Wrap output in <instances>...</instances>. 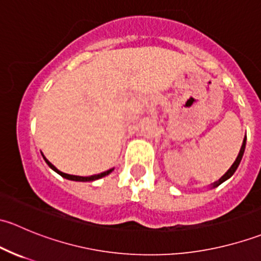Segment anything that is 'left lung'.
Listing matches in <instances>:
<instances>
[{
  "instance_id": "obj_1",
  "label": "left lung",
  "mask_w": 261,
  "mask_h": 261,
  "mask_svg": "<svg viewBox=\"0 0 261 261\" xmlns=\"http://www.w3.org/2000/svg\"><path fill=\"white\" fill-rule=\"evenodd\" d=\"M245 145H246V138L244 139L243 146H241V149H240V152H239V155H238V158H236L235 163H233V164L231 165V168H230V169L227 170V172H226V174H225V175H222V177H221L220 179H218L217 181H215V184H213V187H217V186H220V184L222 183V181H225L226 179H228V178H230L231 175H232L233 173H235V170L238 169L239 164H240L241 159H243V155H244V151H245Z\"/></svg>"
}]
</instances>
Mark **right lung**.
<instances>
[{
    "label": "right lung",
    "instance_id": "1",
    "mask_svg": "<svg viewBox=\"0 0 261 261\" xmlns=\"http://www.w3.org/2000/svg\"><path fill=\"white\" fill-rule=\"evenodd\" d=\"M44 159H45V162L48 163V165L50 168H51L53 170H55V172L58 173V174L62 175L63 178H67V179H70V180H78V181H89V180H96V179H99V178L102 177H106V175H109L110 173L112 172L114 169H110V170H106V172L103 173H99V174H96V175H91V177H78V175H70V174H67V173H63L60 172V170H58L57 168L54 167V165L51 164V163L49 162L48 159H46L45 156H44Z\"/></svg>",
    "mask_w": 261,
    "mask_h": 261
}]
</instances>
